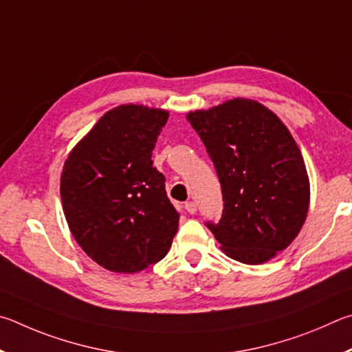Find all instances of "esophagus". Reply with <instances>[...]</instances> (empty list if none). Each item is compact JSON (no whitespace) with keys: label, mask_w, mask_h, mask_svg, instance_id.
I'll use <instances>...</instances> for the list:
<instances>
[{"label":"esophagus","mask_w":352,"mask_h":352,"mask_svg":"<svg viewBox=\"0 0 352 352\" xmlns=\"http://www.w3.org/2000/svg\"><path fill=\"white\" fill-rule=\"evenodd\" d=\"M186 210H187L190 214H195L196 210H198V207H196V202H193V201L186 202Z\"/></svg>","instance_id":"esophagus-1"}]
</instances>
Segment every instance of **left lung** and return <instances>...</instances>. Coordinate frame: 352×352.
Returning a JSON list of instances; mask_svg holds the SVG:
<instances>
[{
	"instance_id": "left-lung-1",
	"label": "left lung",
	"mask_w": 352,
	"mask_h": 352,
	"mask_svg": "<svg viewBox=\"0 0 352 352\" xmlns=\"http://www.w3.org/2000/svg\"><path fill=\"white\" fill-rule=\"evenodd\" d=\"M217 168L224 210L207 227L227 256L261 264L291 244L309 208V177L298 145L272 111L232 98L187 114Z\"/></svg>"
}]
</instances>
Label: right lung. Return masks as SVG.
Segmentation results:
<instances>
[{
  "label": "right lung",
  "mask_w": 352,
  "mask_h": 352,
  "mask_svg": "<svg viewBox=\"0 0 352 352\" xmlns=\"http://www.w3.org/2000/svg\"><path fill=\"white\" fill-rule=\"evenodd\" d=\"M168 111L144 104L109 109L72 148L60 195L72 236L98 266L135 274L168 254L179 213L151 153Z\"/></svg>",
  "instance_id": "right-lung-1"
}]
</instances>
